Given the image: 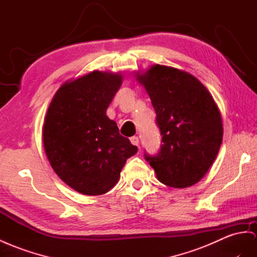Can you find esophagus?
Listing matches in <instances>:
<instances>
[{
  "label": "esophagus",
  "mask_w": 257,
  "mask_h": 257,
  "mask_svg": "<svg viewBox=\"0 0 257 257\" xmlns=\"http://www.w3.org/2000/svg\"><path fill=\"white\" fill-rule=\"evenodd\" d=\"M130 142L134 144V146H139V138L138 137H131L130 138Z\"/></svg>",
  "instance_id": "34e87169"
}]
</instances>
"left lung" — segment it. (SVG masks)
Here are the masks:
<instances>
[{
  "mask_svg": "<svg viewBox=\"0 0 257 257\" xmlns=\"http://www.w3.org/2000/svg\"><path fill=\"white\" fill-rule=\"evenodd\" d=\"M136 76L152 101L163 142L159 154H146V160L164 185H195L222 142L221 115L212 94L193 75L169 66L153 65Z\"/></svg>",
  "mask_w": 257,
  "mask_h": 257,
  "instance_id": "obj_1",
  "label": "left lung"
}]
</instances>
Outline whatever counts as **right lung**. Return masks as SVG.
Listing matches in <instances>:
<instances>
[{
	"label": "right lung",
	"mask_w": 257,
	"mask_h": 257,
	"mask_svg": "<svg viewBox=\"0 0 257 257\" xmlns=\"http://www.w3.org/2000/svg\"><path fill=\"white\" fill-rule=\"evenodd\" d=\"M122 83L120 72L94 70L61 85L45 116L42 139L52 168L75 191L108 192L138 151L106 109Z\"/></svg>",
	"instance_id": "right-lung-1"
}]
</instances>
